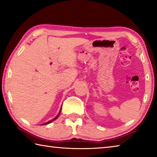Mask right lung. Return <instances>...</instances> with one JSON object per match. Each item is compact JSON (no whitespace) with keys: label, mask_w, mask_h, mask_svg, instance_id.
Returning a JSON list of instances; mask_svg holds the SVG:
<instances>
[{"label":"right lung","mask_w":157,"mask_h":157,"mask_svg":"<svg viewBox=\"0 0 157 157\" xmlns=\"http://www.w3.org/2000/svg\"><path fill=\"white\" fill-rule=\"evenodd\" d=\"M60 113H61V110H60V111H59V114H58V115L55 117V118H53L52 120H51V121H48V122H47V123H44V124H49V123H52V121H55L56 120V119L58 118V117H59V116L60 115Z\"/></svg>","instance_id":"add662e5"}]
</instances>
